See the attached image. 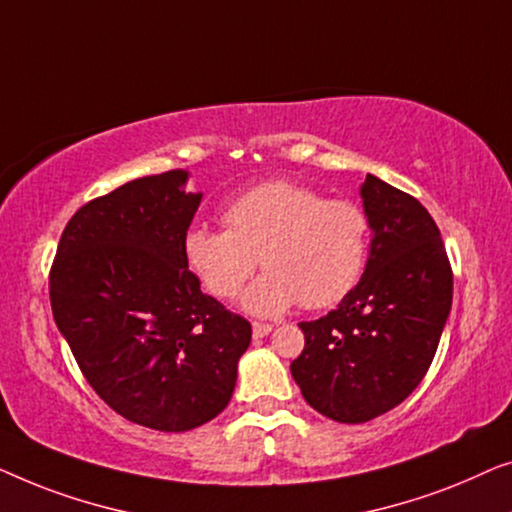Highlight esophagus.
I'll return each mask as SVG.
<instances>
[{
	"label": "esophagus",
	"mask_w": 512,
	"mask_h": 512,
	"mask_svg": "<svg viewBox=\"0 0 512 512\" xmlns=\"http://www.w3.org/2000/svg\"><path fill=\"white\" fill-rule=\"evenodd\" d=\"M271 325H266V322H253V336L255 338H264L271 334Z\"/></svg>",
	"instance_id": "esophagus-1"
}]
</instances>
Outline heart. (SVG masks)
<instances>
[{
  "label": "heart",
  "mask_w": 512,
  "mask_h": 512,
  "mask_svg": "<svg viewBox=\"0 0 512 512\" xmlns=\"http://www.w3.org/2000/svg\"><path fill=\"white\" fill-rule=\"evenodd\" d=\"M222 222L227 232L199 225L185 234V262L218 299H234L262 262L266 273L243 297V308L259 318H276L297 304H338L355 290L369 259L364 208L325 199L301 183L250 187L229 201Z\"/></svg>",
  "instance_id": "1"
}]
</instances>
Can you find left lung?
<instances>
[{"label": "left lung", "mask_w": 512, "mask_h": 512, "mask_svg": "<svg viewBox=\"0 0 512 512\" xmlns=\"http://www.w3.org/2000/svg\"><path fill=\"white\" fill-rule=\"evenodd\" d=\"M371 248L355 290L325 318L301 322L290 364L304 399L329 420L362 424L420 385L452 306V269L434 218L410 194L366 176Z\"/></svg>", "instance_id": "1"}]
</instances>
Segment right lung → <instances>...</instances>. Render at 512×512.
<instances>
[{
  "instance_id": "right-lung-1",
  "label": "right lung",
  "mask_w": 512,
  "mask_h": 512,
  "mask_svg": "<svg viewBox=\"0 0 512 512\" xmlns=\"http://www.w3.org/2000/svg\"><path fill=\"white\" fill-rule=\"evenodd\" d=\"M187 171L136 178L78 208L50 306L92 390L129 422L190 431L227 408L253 327L201 292L183 241L201 192Z\"/></svg>"
}]
</instances>
